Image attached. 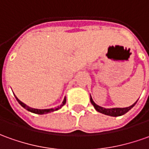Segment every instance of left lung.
<instances>
[{"label":"left lung","instance_id":"1","mask_svg":"<svg viewBox=\"0 0 149 149\" xmlns=\"http://www.w3.org/2000/svg\"><path fill=\"white\" fill-rule=\"evenodd\" d=\"M138 101V100H137ZM137 101L133 104L130 107H126V108H113V109H105V108H103V107H100L93 101L92 100L91 96V104H93V106L95 107V109L97 112L99 113H103V114H105V115H108V116H111V117H119V116H121L123 114L126 113L129 110L132 109L134 107L135 104L137 103Z\"/></svg>","mask_w":149,"mask_h":149}]
</instances>
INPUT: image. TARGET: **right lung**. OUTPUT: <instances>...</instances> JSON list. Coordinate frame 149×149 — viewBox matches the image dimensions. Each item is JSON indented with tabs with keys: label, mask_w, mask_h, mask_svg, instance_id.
<instances>
[{
	"label": "right lung",
	"mask_w": 149,
	"mask_h": 149,
	"mask_svg": "<svg viewBox=\"0 0 149 149\" xmlns=\"http://www.w3.org/2000/svg\"><path fill=\"white\" fill-rule=\"evenodd\" d=\"M15 98H16V100H17V101L19 102V104L23 107V108H24L25 109H27L28 111H29V112H31V113H36V114H46V113H51V112H54V111H57V110H58V109H60L64 105V104H66V98H64V100H63V103H62V104L60 105V106H58L57 108H54V109H32V108H30V107H28V106H27L26 104H24L23 102H21L20 100L15 96Z\"/></svg>",
	"instance_id": "1"
}]
</instances>
